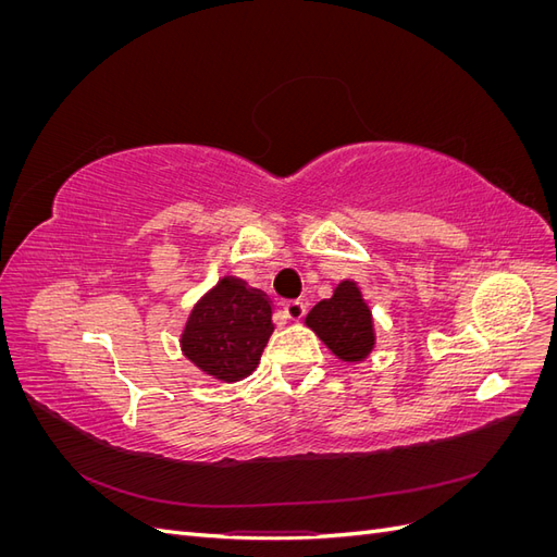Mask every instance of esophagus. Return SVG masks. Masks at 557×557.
<instances>
[{
    "label": "esophagus",
    "mask_w": 557,
    "mask_h": 557,
    "mask_svg": "<svg viewBox=\"0 0 557 557\" xmlns=\"http://www.w3.org/2000/svg\"><path fill=\"white\" fill-rule=\"evenodd\" d=\"M281 313H283L285 320H301V318H305V313H307V307H305V301L290 299V301H285Z\"/></svg>",
    "instance_id": "obj_1"
}]
</instances>
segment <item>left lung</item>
I'll return each mask as SVG.
<instances>
[{
	"mask_svg": "<svg viewBox=\"0 0 557 557\" xmlns=\"http://www.w3.org/2000/svg\"><path fill=\"white\" fill-rule=\"evenodd\" d=\"M307 325L344 362L364 360L376 344L374 318L356 281H342L330 299L318 301Z\"/></svg>",
	"mask_w": 557,
	"mask_h": 557,
	"instance_id": "1",
	"label": "left lung"
}]
</instances>
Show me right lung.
<instances>
[{"mask_svg":"<svg viewBox=\"0 0 557 557\" xmlns=\"http://www.w3.org/2000/svg\"><path fill=\"white\" fill-rule=\"evenodd\" d=\"M274 332L272 301L237 276H223L188 315L181 350L218 381H242L258 367Z\"/></svg>","mask_w":557,"mask_h":557,"instance_id":"obj_1","label":"right lung"}]
</instances>
